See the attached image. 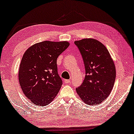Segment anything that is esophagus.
<instances>
[{"instance_id": "1", "label": "esophagus", "mask_w": 134, "mask_h": 134, "mask_svg": "<svg viewBox=\"0 0 134 134\" xmlns=\"http://www.w3.org/2000/svg\"><path fill=\"white\" fill-rule=\"evenodd\" d=\"M64 82L65 84H69L70 83V80H65L64 81Z\"/></svg>"}]
</instances>
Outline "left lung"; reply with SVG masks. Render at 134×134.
Masks as SVG:
<instances>
[{"label": "left lung", "instance_id": "8db88e82", "mask_svg": "<svg viewBox=\"0 0 134 134\" xmlns=\"http://www.w3.org/2000/svg\"><path fill=\"white\" fill-rule=\"evenodd\" d=\"M83 59L86 75L82 84L76 88L80 98L87 104H99L109 97L116 78L114 61L106 47L94 39L76 41Z\"/></svg>", "mask_w": 134, "mask_h": 134}]
</instances>
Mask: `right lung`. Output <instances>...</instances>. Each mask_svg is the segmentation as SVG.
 <instances>
[{
	"instance_id": "right-lung-1",
	"label": "right lung",
	"mask_w": 134,
	"mask_h": 134,
	"mask_svg": "<svg viewBox=\"0 0 134 134\" xmlns=\"http://www.w3.org/2000/svg\"><path fill=\"white\" fill-rule=\"evenodd\" d=\"M69 46L67 41H43L30 47L23 55L19 70L20 86L36 105L50 104L59 91L63 81L56 62Z\"/></svg>"
}]
</instances>
